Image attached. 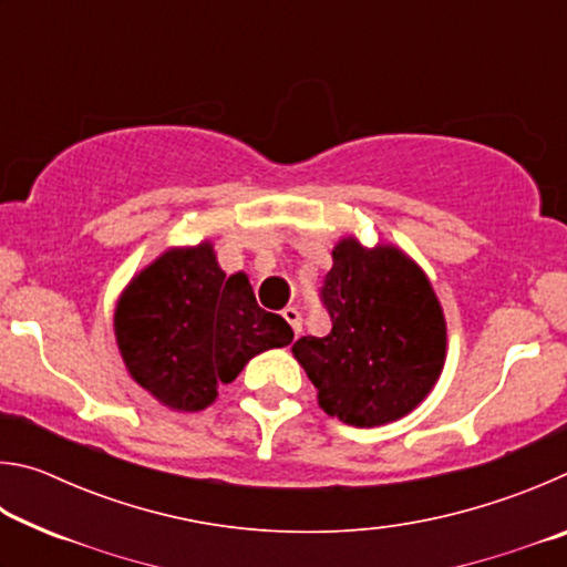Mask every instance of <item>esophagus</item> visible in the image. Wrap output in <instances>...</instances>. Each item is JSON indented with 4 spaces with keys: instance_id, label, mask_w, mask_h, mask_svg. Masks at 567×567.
<instances>
[{
    "instance_id": "obj_1",
    "label": "esophagus",
    "mask_w": 567,
    "mask_h": 567,
    "mask_svg": "<svg viewBox=\"0 0 567 567\" xmlns=\"http://www.w3.org/2000/svg\"><path fill=\"white\" fill-rule=\"evenodd\" d=\"M282 318L290 322V328L295 330V334L302 332V315H300V310H297V307H285Z\"/></svg>"
}]
</instances>
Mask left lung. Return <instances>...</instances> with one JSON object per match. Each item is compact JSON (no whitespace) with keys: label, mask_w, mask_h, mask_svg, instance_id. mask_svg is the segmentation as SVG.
Segmentation results:
<instances>
[{"label":"left lung","mask_w":567,"mask_h":567,"mask_svg":"<svg viewBox=\"0 0 567 567\" xmlns=\"http://www.w3.org/2000/svg\"><path fill=\"white\" fill-rule=\"evenodd\" d=\"M320 302L332 320L324 338L292 344L328 415L375 427L415 410L445 362V318L420 267L395 247L332 249Z\"/></svg>","instance_id":"obj_1"}]
</instances>
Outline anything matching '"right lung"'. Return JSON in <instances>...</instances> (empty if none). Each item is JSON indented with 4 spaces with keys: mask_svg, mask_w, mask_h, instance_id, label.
<instances>
[{
    "mask_svg": "<svg viewBox=\"0 0 567 567\" xmlns=\"http://www.w3.org/2000/svg\"><path fill=\"white\" fill-rule=\"evenodd\" d=\"M114 332L130 375L159 402L197 412L217 388L295 332L262 310L243 272L227 277L207 243L169 249L134 277L114 312Z\"/></svg>",
    "mask_w": 567,
    "mask_h": 567,
    "instance_id": "add662e5",
    "label": "right lung"
}]
</instances>
